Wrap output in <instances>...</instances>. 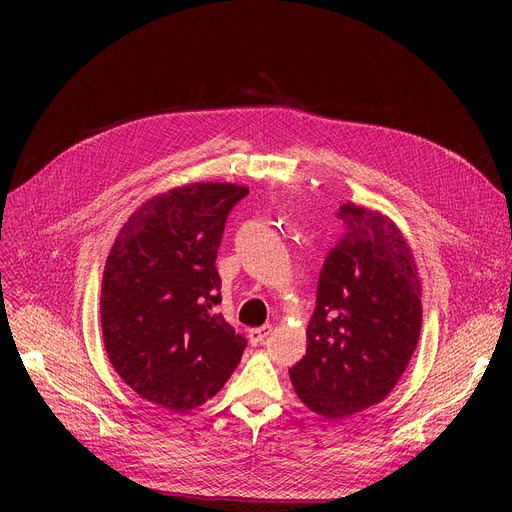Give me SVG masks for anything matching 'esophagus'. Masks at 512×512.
Here are the masks:
<instances>
[{
  "instance_id": "obj_1",
  "label": "esophagus",
  "mask_w": 512,
  "mask_h": 512,
  "mask_svg": "<svg viewBox=\"0 0 512 512\" xmlns=\"http://www.w3.org/2000/svg\"><path fill=\"white\" fill-rule=\"evenodd\" d=\"M272 330H274V328H272L270 324H265V326H261V328H253V330H249V342H251V344H255V346H257V344H261L267 336L272 334Z\"/></svg>"
}]
</instances>
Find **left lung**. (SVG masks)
Returning a JSON list of instances; mask_svg holds the SVG:
<instances>
[{"mask_svg": "<svg viewBox=\"0 0 512 512\" xmlns=\"http://www.w3.org/2000/svg\"><path fill=\"white\" fill-rule=\"evenodd\" d=\"M338 218L344 236L321 267L307 355L288 369L297 396L328 419L382 402L421 334V280L400 228L351 201Z\"/></svg>", "mask_w": 512, "mask_h": 512, "instance_id": "left-lung-1", "label": "left lung"}]
</instances>
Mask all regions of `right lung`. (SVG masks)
<instances>
[{"mask_svg": "<svg viewBox=\"0 0 512 512\" xmlns=\"http://www.w3.org/2000/svg\"><path fill=\"white\" fill-rule=\"evenodd\" d=\"M249 193L193 182L145 201L120 228L101 282V332L116 373L174 413L218 394L247 340L222 313L215 257L230 209Z\"/></svg>", "mask_w": 512, "mask_h": 512, "instance_id": "add662e5", "label": "right lung"}]
</instances>
